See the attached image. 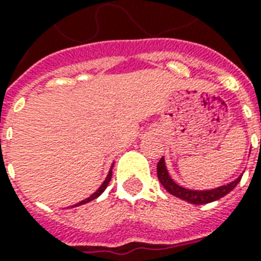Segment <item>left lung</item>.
<instances>
[{"mask_svg":"<svg viewBox=\"0 0 261 261\" xmlns=\"http://www.w3.org/2000/svg\"><path fill=\"white\" fill-rule=\"evenodd\" d=\"M157 176H159L160 182L163 184V187L169 192L171 195L176 196V198H180L182 200H186L188 203H192V204H206V203H211L214 200H218V199L223 198L225 195H227L233 188H234L237 184L241 180V176L237 177L234 181L229 182L226 186H221L218 188H214V190H206V191H196V190H188V188H184V187L178 186L177 182H174L172 180V177L168 173V169L165 167V161H164V157L159 161L157 164Z\"/></svg>","mask_w":261,"mask_h":261,"instance_id":"8db88e82","label":"left lung"}]
</instances>
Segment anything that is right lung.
<instances>
[{"label": "right lung", "instance_id": "right-lung-1", "mask_svg": "<svg viewBox=\"0 0 261 261\" xmlns=\"http://www.w3.org/2000/svg\"><path fill=\"white\" fill-rule=\"evenodd\" d=\"M112 168H114V165H112V167H111L110 172H108V174H107L106 180H104V181H102V184H101V186L98 187V190L96 191V192H94V194H92V195H90L89 198L84 199L83 202L77 203V204H74V206H73V207L81 206V204H85V203H88V202H90V200H93V199L98 198V196H100V195H101L102 192H104V190H106V188H107V186H108V184H110V180H111V177H112Z\"/></svg>", "mask_w": 261, "mask_h": 261}]
</instances>
